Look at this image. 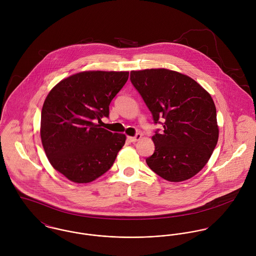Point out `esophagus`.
<instances>
[{
  "instance_id": "34e87169",
  "label": "esophagus",
  "mask_w": 256,
  "mask_h": 256,
  "mask_svg": "<svg viewBox=\"0 0 256 256\" xmlns=\"http://www.w3.org/2000/svg\"><path fill=\"white\" fill-rule=\"evenodd\" d=\"M141 138H142V134H141V133H137L134 137H128V139H129L132 143H135V142L139 141Z\"/></svg>"
}]
</instances>
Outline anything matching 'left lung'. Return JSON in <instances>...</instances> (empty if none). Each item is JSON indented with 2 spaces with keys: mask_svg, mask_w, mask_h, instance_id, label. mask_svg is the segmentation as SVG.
<instances>
[{
  "mask_svg": "<svg viewBox=\"0 0 256 256\" xmlns=\"http://www.w3.org/2000/svg\"><path fill=\"white\" fill-rule=\"evenodd\" d=\"M130 80L154 123L164 126L152 137L154 152L146 164L168 182L191 178L207 164L219 138L211 96L188 76L166 69L132 71Z\"/></svg>",
  "mask_w": 256,
  "mask_h": 256,
  "instance_id": "8db88e82",
  "label": "left lung"
}]
</instances>
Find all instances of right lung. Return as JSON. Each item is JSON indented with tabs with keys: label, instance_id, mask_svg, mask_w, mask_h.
Wrapping results in <instances>:
<instances>
[{
	"label": "right lung",
	"instance_id": "1",
	"mask_svg": "<svg viewBox=\"0 0 256 256\" xmlns=\"http://www.w3.org/2000/svg\"><path fill=\"white\" fill-rule=\"evenodd\" d=\"M128 76L129 72H82L48 94L41 111V141L52 166L69 180H96L124 146V134H113L98 123L110 116V102Z\"/></svg>",
	"mask_w": 256,
	"mask_h": 256
}]
</instances>
